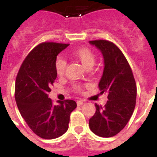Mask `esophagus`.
Instances as JSON below:
<instances>
[{
    "label": "esophagus",
    "instance_id": "1",
    "mask_svg": "<svg viewBox=\"0 0 157 157\" xmlns=\"http://www.w3.org/2000/svg\"><path fill=\"white\" fill-rule=\"evenodd\" d=\"M82 104H83V101H82V100H78V101H77V105H78V106L82 105Z\"/></svg>",
    "mask_w": 157,
    "mask_h": 157
}]
</instances>
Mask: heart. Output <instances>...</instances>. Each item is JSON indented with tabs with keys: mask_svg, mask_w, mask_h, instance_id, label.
Listing matches in <instances>:
<instances>
[{
	"mask_svg": "<svg viewBox=\"0 0 157 157\" xmlns=\"http://www.w3.org/2000/svg\"><path fill=\"white\" fill-rule=\"evenodd\" d=\"M72 56L78 59L86 68L92 67L95 63L96 56L95 54L88 48H80L72 52ZM67 67V62L62 56H58L55 60V69L58 75L62 76L65 72ZM76 91L82 90V86L80 85L75 86Z\"/></svg>",
	"mask_w": 157,
	"mask_h": 157,
	"instance_id": "b5f03b06",
	"label": "heart"
}]
</instances>
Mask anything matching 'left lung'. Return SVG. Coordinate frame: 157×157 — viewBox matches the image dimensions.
Returning a JSON list of instances; mask_svg holds the SVG:
<instances>
[{"mask_svg":"<svg viewBox=\"0 0 157 157\" xmlns=\"http://www.w3.org/2000/svg\"><path fill=\"white\" fill-rule=\"evenodd\" d=\"M103 55L104 71L98 84L101 94H107L104 108L95 104L96 112L90 119L92 132L100 137H113L123 130L134 112L137 87L127 59L114 43L106 40L90 41Z\"/></svg>","mask_w":157,"mask_h":157,"instance_id":"obj_1","label":"left lung"}]
</instances>
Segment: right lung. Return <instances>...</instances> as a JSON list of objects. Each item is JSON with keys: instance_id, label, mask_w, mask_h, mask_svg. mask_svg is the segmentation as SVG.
Returning <instances> with one entry per match:
<instances>
[{"instance_id": "right-lung-1", "label": "right lung", "mask_w": 157, "mask_h": 157, "mask_svg": "<svg viewBox=\"0 0 157 157\" xmlns=\"http://www.w3.org/2000/svg\"><path fill=\"white\" fill-rule=\"evenodd\" d=\"M69 44L43 42L32 49L22 63L16 80L15 98L19 112L32 131L40 138L54 139L68 129L75 101L48 98L50 86L56 78L55 60Z\"/></svg>"}]
</instances>
